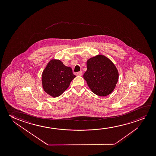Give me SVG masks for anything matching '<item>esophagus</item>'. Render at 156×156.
<instances>
[{
    "mask_svg": "<svg viewBox=\"0 0 156 156\" xmlns=\"http://www.w3.org/2000/svg\"><path fill=\"white\" fill-rule=\"evenodd\" d=\"M83 75V71H79V72H78L77 73V76H81V75Z\"/></svg>",
    "mask_w": 156,
    "mask_h": 156,
    "instance_id": "obj_1",
    "label": "esophagus"
}]
</instances>
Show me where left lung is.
Masks as SVG:
<instances>
[{
    "instance_id": "8db88e82",
    "label": "left lung",
    "mask_w": 156,
    "mask_h": 156,
    "mask_svg": "<svg viewBox=\"0 0 156 156\" xmlns=\"http://www.w3.org/2000/svg\"><path fill=\"white\" fill-rule=\"evenodd\" d=\"M87 70L83 77L93 93L100 96L111 94L115 88L119 73L113 62L103 55H98L87 61Z\"/></svg>"
}]
</instances>
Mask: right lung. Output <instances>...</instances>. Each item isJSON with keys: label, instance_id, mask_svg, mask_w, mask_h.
Segmentation results:
<instances>
[{"label": "right lung", "instance_id": "1", "mask_svg": "<svg viewBox=\"0 0 156 156\" xmlns=\"http://www.w3.org/2000/svg\"><path fill=\"white\" fill-rule=\"evenodd\" d=\"M75 77L70 67L64 66L60 60L51 59L42 73L43 90L51 97L56 98L66 90Z\"/></svg>", "mask_w": 156, "mask_h": 156}]
</instances>
